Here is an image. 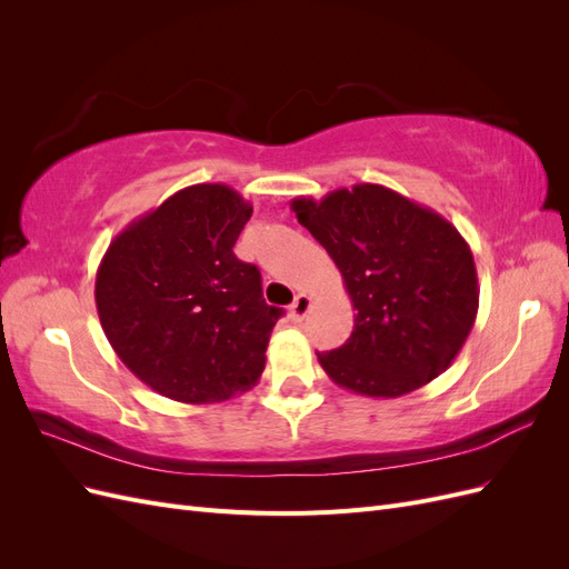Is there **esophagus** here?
<instances>
[{"mask_svg": "<svg viewBox=\"0 0 569 569\" xmlns=\"http://www.w3.org/2000/svg\"><path fill=\"white\" fill-rule=\"evenodd\" d=\"M308 308H311V297L299 295V297L295 299V303L289 306V316H291V320H295V322H301V320L306 318V313H308Z\"/></svg>", "mask_w": 569, "mask_h": 569, "instance_id": "1", "label": "esophagus"}]
</instances>
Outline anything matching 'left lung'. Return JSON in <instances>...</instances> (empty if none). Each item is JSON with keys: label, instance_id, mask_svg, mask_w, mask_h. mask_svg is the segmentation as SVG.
<instances>
[{"label": "left lung", "instance_id": "obj_1", "mask_svg": "<svg viewBox=\"0 0 569 569\" xmlns=\"http://www.w3.org/2000/svg\"><path fill=\"white\" fill-rule=\"evenodd\" d=\"M332 256L353 303L343 347L318 353L343 389L396 399L432 382L468 339L479 287L472 251L437 211L382 184L291 201Z\"/></svg>", "mask_w": 569, "mask_h": 569}]
</instances>
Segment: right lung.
I'll return each mask as SVG.
<instances>
[{"mask_svg": "<svg viewBox=\"0 0 569 569\" xmlns=\"http://www.w3.org/2000/svg\"><path fill=\"white\" fill-rule=\"evenodd\" d=\"M251 203L228 184H192L132 220L109 244L94 284L99 322L128 370L180 403L251 389L282 308L232 247Z\"/></svg>", "mask_w": 569, "mask_h": 569, "instance_id": "obj_1", "label": "right lung"}]
</instances>
